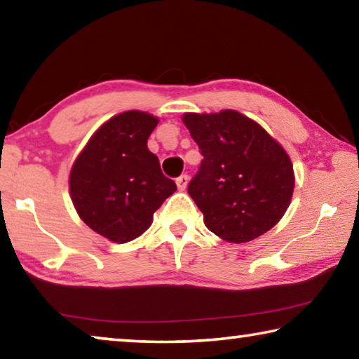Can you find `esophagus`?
Wrapping results in <instances>:
<instances>
[{"label":"esophagus","instance_id":"1","mask_svg":"<svg viewBox=\"0 0 359 359\" xmlns=\"http://www.w3.org/2000/svg\"><path fill=\"white\" fill-rule=\"evenodd\" d=\"M175 184H177V188H179L180 191H184L185 188H187V185H188V175L187 174H182L180 177L175 179Z\"/></svg>","mask_w":359,"mask_h":359}]
</instances>
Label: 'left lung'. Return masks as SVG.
Listing matches in <instances>:
<instances>
[{
    "label": "left lung",
    "mask_w": 359,
    "mask_h": 359,
    "mask_svg": "<svg viewBox=\"0 0 359 359\" xmlns=\"http://www.w3.org/2000/svg\"><path fill=\"white\" fill-rule=\"evenodd\" d=\"M184 123L203 155L188 194L205 226L234 244L269 231L287 212L294 188L282 145L236 111L185 114Z\"/></svg>",
    "instance_id": "8db88e82"
}]
</instances>
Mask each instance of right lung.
<instances>
[{
    "label": "right lung",
    "mask_w": 359,
    "mask_h": 359,
    "mask_svg": "<svg viewBox=\"0 0 359 359\" xmlns=\"http://www.w3.org/2000/svg\"><path fill=\"white\" fill-rule=\"evenodd\" d=\"M154 115L128 111L107 120L77 156L69 191L79 217L106 239L125 244L150 226L155 210L177 190L147 149Z\"/></svg>",
    "instance_id": "right-lung-1"
}]
</instances>
